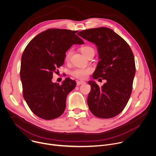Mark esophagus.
Here are the masks:
<instances>
[{"instance_id": "1", "label": "esophagus", "mask_w": 156, "mask_h": 156, "mask_svg": "<svg viewBox=\"0 0 156 156\" xmlns=\"http://www.w3.org/2000/svg\"><path fill=\"white\" fill-rule=\"evenodd\" d=\"M86 82L84 81H76V84H77V86H80L81 84H85Z\"/></svg>"}]
</instances>
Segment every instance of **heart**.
<instances>
[{
  "instance_id": "1",
  "label": "heart",
  "mask_w": 156,
  "mask_h": 156,
  "mask_svg": "<svg viewBox=\"0 0 156 156\" xmlns=\"http://www.w3.org/2000/svg\"><path fill=\"white\" fill-rule=\"evenodd\" d=\"M81 52L86 57L90 54L93 52L94 53V49L90 46H84L82 47L81 48ZM72 53H73L72 49H70L66 52L65 56V60L66 62H68L70 61ZM93 69L92 67H90V66H88V67L76 68L71 72V75L76 78L80 79V80H85L93 72Z\"/></svg>"
}]
</instances>
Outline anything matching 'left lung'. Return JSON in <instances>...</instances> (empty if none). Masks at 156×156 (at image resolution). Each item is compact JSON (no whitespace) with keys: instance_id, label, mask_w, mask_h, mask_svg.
<instances>
[{"instance_id":"8db88e82","label":"left lung","mask_w":156,"mask_h":156,"mask_svg":"<svg viewBox=\"0 0 156 156\" xmlns=\"http://www.w3.org/2000/svg\"><path fill=\"white\" fill-rule=\"evenodd\" d=\"M78 35L98 48L100 60L93 78L107 80L101 87L94 81H88L91 87L89 108L97 117H114L122 112L131 94L136 72L134 55L128 43L110 28L88 29Z\"/></svg>"}]
</instances>
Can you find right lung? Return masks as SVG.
<instances>
[{
	"label": "right lung",
	"mask_w": 156,
	"mask_h": 156,
	"mask_svg": "<svg viewBox=\"0 0 156 156\" xmlns=\"http://www.w3.org/2000/svg\"><path fill=\"white\" fill-rule=\"evenodd\" d=\"M78 31L48 29L35 36L21 57L20 78L23 96L37 117L52 120L60 117L66 107V96L76 83L66 78L62 85L52 83L53 73L62 66L65 52L73 44H83Z\"/></svg>",
	"instance_id": "obj_1"
}]
</instances>
